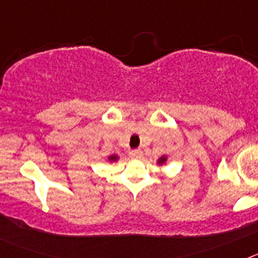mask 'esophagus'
<instances>
[{"mask_svg":"<svg viewBox=\"0 0 258 258\" xmlns=\"http://www.w3.org/2000/svg\"><path fill=\"white\" fill-rule=\"evenodd\" d=\"M129 155H131L132 157H134V159H141V157L143 156V154L141 150H132V151L129 152Z\"/></svg>","mask_w":258,"mask_h":258,"instance_id":"34e87169","label":"esophagus"}]
</instances>
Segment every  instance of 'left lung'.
<instances>
[{
    "instance_id": "1",
    "label": "left lung",
    "mask_w": 258,
    "mask_h": 258,
    "mask_svg": "<svg viewBox=\"0 0 258 258\" xmlns=\"http://www.w3.org/2000/svg\"><path fill=\"white\" fill-rule=\"evenodd\" d=\"M165 160H166V157H165V156L160 157V159H159V164H164V163H165Z\"/></svg>"
}]
</instances>
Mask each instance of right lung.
I'll return each instance as SVG.
<instances>
[{
    "label": "right lung",
    "mask_w": 258,
    "mask_h": 258,
    "mask_svg": "<svg viewBox=\"0 0 258 258\" xmlns=\"http://www.w3.org/2000/svg\"><path fill=\"white\" fill-rule=\"evenodd\" d=\"M116 159H117V156H113V155L109 157V160H116Z\"/></svg>",
    "instance_id": "right-lung-1"
}]
</instances>
